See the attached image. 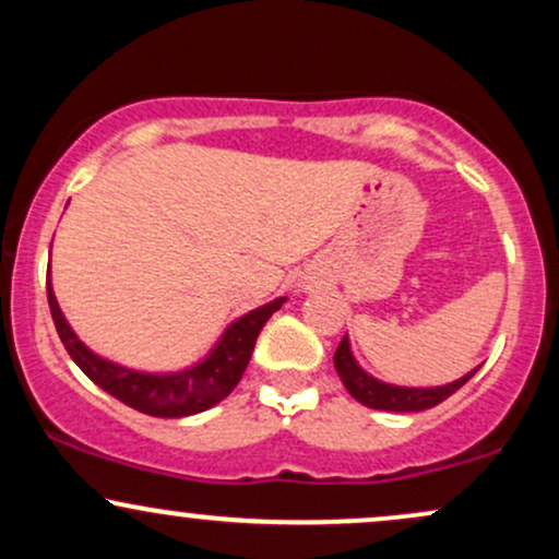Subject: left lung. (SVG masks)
<instances>
[{
    "instance_id": "1",
    "label": "left lung",
    "mask_w": 559,
    "mask_h": 559,
    "mask_svg": "<svg viewBox=\"0 0 559 559\" xmlns=\"http://www.w3.org/2000/svg\"><path fill=\"white\" fill-rule=\"evenodd\" d=\"M333 365H336V373L342 378L346 391L357 402L370 409H386V413H420V409H431L436 404L444 402L447 396H452L460 386H465L478 370H471V373H465L452 383H444V386H396V383L378 381L376 376L360 368V362L352 355L349 336H344L342 344H338L336 355H333Z\"/></svg>"
}]
</instances>
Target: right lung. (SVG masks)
Wrapping results in <instances>:
<instances>
[{
  "mask_svg": "<svg viewBox=\"0 0 559 559\" xmlns=\"http://www.w3.org/2000/svg\"><path fill=\"white\" fill-rule=\"evenodd\" d=\"M47 297L57 333H60L73 362L92 378L96 386L105 389L107 394H112L128 407L152 415V418H189V415L204 413V409L226 400L247 370L262 325L286 301V297H278L258 307V310H249L247 316L236 318L221 333L213 349L189 368L173 370V373H146V370L126 368V365L107 360L81 342L79 333L70 329L68 318L62 316L60 305H57L49 273Z\"/></svg>",
  "mask_w": 559,
  "mask_h": 559,
  "instance_id": "add662e5",
  "label": "right lung"
}]
</instances>
